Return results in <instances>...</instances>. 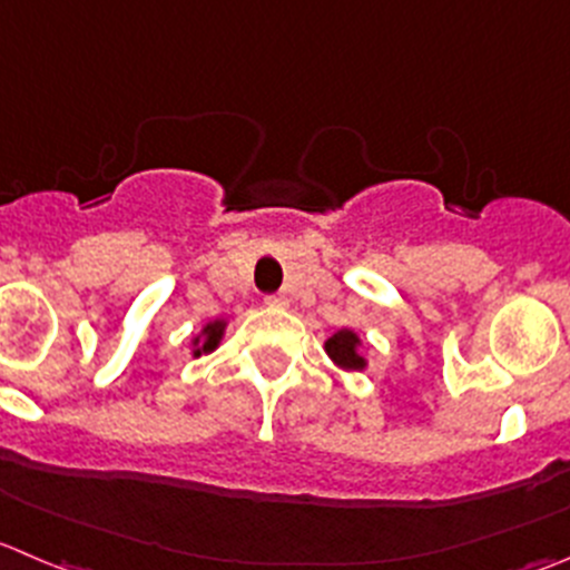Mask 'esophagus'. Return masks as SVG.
I'll return each mask as SVG.
<instances>
[{
  "instance_id": "1",
  "label": "esophagus",
  "mask_w": 570,
  "mask_h": 570,
  "mask_svg": "<svg viewBox=\"0 0 570 570\" xmlns=\"http://www.w3.org/2000/svg\"><path fill=\"white\" fill-rule=\"evenodd\" d=\"M264 303H267L269 308H286V306H289V297H286V295H267V297H264Z\"/></svg>"
}]
</instances>
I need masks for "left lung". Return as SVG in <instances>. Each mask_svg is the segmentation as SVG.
<instances>
[{"mask_svg": "<svg viewBox=\"0 0 570 570\" xmlns=\"http://www.w3.org/2000/svg\"><path fill=\"white\" fill-rule=\"evenodd\" d=\"M358 345H362V340H358L351 328H342V331H336L334 336H328V340H325V353L334 358L336 367L364 370V364L367 362H364V356L358 353Z\"/></svg>", "mask_w": 570, "mask_h": 570, "instance_id": "left-lung-1", "label": "left lung"}]
</instances>
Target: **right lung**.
Returning <instances> with one entry per match:
<instances>
[{
  "mask_svg": "<svg viewBox=\"0 0 570 570\" xmlns=\"http://www.w3.org/2000/svg\"><path fill=\"white\" fill-rule=\"evenodd\" d=\"M225 334V320H214V323H206L203 325V334L195 336V356H203V353H212L217 351L219 340H223Z\"/></svg>",
  "mask_w": 570,
  "mask_h": 570,
  "instance_id": "1",
  "label": "right lung"
}]
</instances>
